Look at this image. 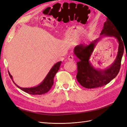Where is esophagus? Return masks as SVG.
Masks as SVG:
<instances>
[{
	"mask_svg": "<svg viewBox=\"0 0 127 127\" xmlns=\"http://www.w3.org/2000/svg\"><path fill=\"white\" fill-rule=\"evenodd\" d=\"M68 60L69 61H71V62H73V61H74V57H73L72 56H69L68 58Z\"/></svg>",
	"mask_w": 127,
	"mask_h": 127,
	"instance_id": "obj_1",
	"label": "esophagus"
}]
</instances>
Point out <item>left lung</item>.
Instances as JSON below:
<instances>
[{
    "mask_svg": "<svg viewBox=\"0 0 127 127\" xmlns=\"http://www.w3.org/2000/svg\"><path fill=\"white\" fill-rule=\"evenodd\" d=\"M118 30L110 21L107 19L104 23L100 37L92 42L89 45L79 44L75 47L74 53L79 59L77 63V81L83 87L93 88L105 85L114 78L120 69L121 59L124 52V45ZM116 38L118 42L117 55L114 62L105 69L95 68L90 61V58L99 41L104 37Z\"/></svg>",
    "mask_w": 127,
    "mask_h": 127,
    "instance_id": "obj_1",
    "label": "left lung"
}]
</instances>
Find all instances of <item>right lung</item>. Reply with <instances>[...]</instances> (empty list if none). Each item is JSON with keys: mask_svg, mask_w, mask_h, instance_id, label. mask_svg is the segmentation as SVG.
Returning <instances> with one entry per match:
<instances>
[{"mask_svg": "<svg viewBox=\"0 0 127 127\" xmlns=\"http://www.w3.org/2000/svg\"><path fill=\"white\" fill-rule=\"evenodd\" d=\"M61 63V61H59L56 63L51 68L49 72L48 73L47 75L46 76L44 79L43 80L40 84L39 85L31 87H21L18 86L17 84L15 83L13 80V76H11L10 74V72L8 71L9 75L10 76V78L13 80V83L15 84L18 88H20L22 91H24L27 93H29L31 95H41L45 94L50 90L51 87L52 86L53 84V79H54L55 76L56 74V73L58 71L59 69L60 68V64Z\"/></svg>", "mask_w": 127, "mask_h": 127, "instance_id": "obj_1", "label": "right lung"}]
</instances>
